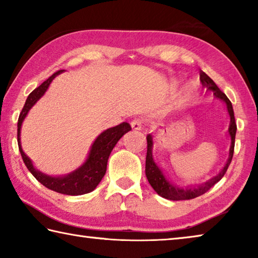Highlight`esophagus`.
<instances>
[{
    "label": "esophagus",
    "mask_w": 258,
    "mask_h": 258,
    "mask_svg": "<svg viewBox=\"0 0 258 258\" xmlns=\"http://www.w3.org/2000/svg\"><path fill=\"white\" fill-rule=\"evenodd\" d=\"M142 125H143V120L140 119V118H135V119L131 121V126H132V128L135 130V131L141 130Z\"/></svg>",
    "instance_id": "34e87169"
}]
</instances>
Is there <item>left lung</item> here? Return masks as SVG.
<instances>
[{
    "instance_id": "obj_1",
    "label": "left lung",
    "mask_w": 258,
    "mask_h": 258,
    "mask_svg": "<svg viewBox=\"0 0 258 258\" xmlns=\"http://www.w3.org/2000/svg\"><path fill=\"white\" fill-rule=\"evenodd\" d=\"M200 82H202L204 87H206L207 91H212L214 95H215V98L221 100V101H223L226 106V110H228V113L230 116V125H229L228 133L230 135L231 146L229 149V157L224 165V167L221 169L220 173H218L216 176L209 178L208 181L203 183V184H198L196 186L181 187L169 181L164 174L163 169H161L158 166V164L156 163L154 155H152L154 138H152L151 134H148L147 135L148 149H147V158H146V175H147L148 181L150 183V185L152 186V189H154L157 194L160 196V197L166 198L168 200H187V199H194L196 197H199V196L204 195L205 192H207L214 184H216V183L224 176L226 169H228L233 157L237 124H235V119H234L232 103H231L228 97H226V95L222 92L220 89H218L217 85L214 83L212 78L208 75H206L203 71H200Z\"/></svg>"
}]
</instances>
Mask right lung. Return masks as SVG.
Returning a JSON list of instances; mask_svg holds the SVG:
<instances>
[{"mask_svg": "<svg viewBox=\"0 0 258 258\" xmlns=\"http://www.w3.org/2000/svg\"><path fill=\"white\" fill-rule=\"evenodd\" d=\"M61 73H63V71L54 73L53 75L43 82L40 86L36 87L28 95L18 119V146L26 167L28 168V171L33 174L34 177L38 182L42 183L47 189L59 192V194L68 196H81L89 194V192L93 191L98 186L100 181L102 180L104 174H106L108 158L111 154L113 147L117 145V142L119 141V139L125 133L130 132L132 128H131L128 123L124 121V123L117 125L115 127L108 128L103 131L102 133H100L98 138L94 140L92 146H91L87 158L75 171L59 176L47 175V174L38 171L33 165L32 159L25 154L23 147H21V126H23V121L25 120L26 116L28 115L30 109L45 94L52 81L56 76L60 75Z\"/></svg>", "mask_w": 258, "mask_h": 258, "instance_id": "obj_1", "label": "right lung"}]
</instances>
